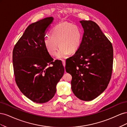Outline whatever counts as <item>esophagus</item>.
<instances>
[{"label":"esophagus","instance_id":"1","mask_svg":"<svg viewBox=\"0 0 127 127\" xmlns=\"http://www.w3.org/2000/svg\"><path fill=\"white\" fill-rule=\"evenodd\" d=\"M63 66H64V68H65V65H66V61H65V60H63Z\"/></svg>","mask_w":127,"mask_h":127}]
</instances>
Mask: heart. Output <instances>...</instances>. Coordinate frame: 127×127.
<instances>
[{"label": "heart", "instance_id": "b5f03b06", "mask_svg": "<svg viewBox=\"0 0 127 127\" xmlns=\"http://www.w3.org/2000/svg\"><path fill=\"white\" fill-rule=\"evenodd\" d=\"M51 33L52 35L45 37L44 45L52 56L56 55L59 45L60 48L57 56L59 59H64L69 52L75 53L81 44L82 31L76 24L69 22L61 23L53 28Z\"/></svg>", "mask_w": 127, "mask_h": 127}]
</instances>
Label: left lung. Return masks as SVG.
I'll return each instance as SVG.
<instances>
[{
    "instance_id": "1",
    "label": "left lung",
    "mask_w": 127,
    "mask_h": 127,
    "mask_svg": "<svg viewBox=\"0 0 127 127\" xmlns=\"http://www.w3.org/2000/svg\"><path fill=\"white\" fill-rule=\"evenodd\" d=\"M84 29L81 44L70 57L66 70L72 76L71 90L85 101L96 98L105 90L112 72V43L99 26L92 21H80Z\"/></svg>"
}]
</instances>
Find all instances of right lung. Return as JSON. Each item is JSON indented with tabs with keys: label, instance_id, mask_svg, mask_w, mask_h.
I'll list each match as a JSON object with an SVG mask.
<instances>
[{
	"label": "right lung",
	"instance_id": "add662e5",
	"mask_svg": "<svg viewBox=\"0 0 127 127\" xmlns=\"http://www.w3.org/2000/svg\"><path fill=\"white\" fill-rule=\"evenodd\" d=\"M52 17L30 24L13 51L15 81L21 92L33 102H47L56 92V85L64 74L60 60L53 59L46 49L44 39ZM52 64V67H48Z\"/></svg>",
	"mask_w": 127,
	"mask_h": 127
}]
</instances>
